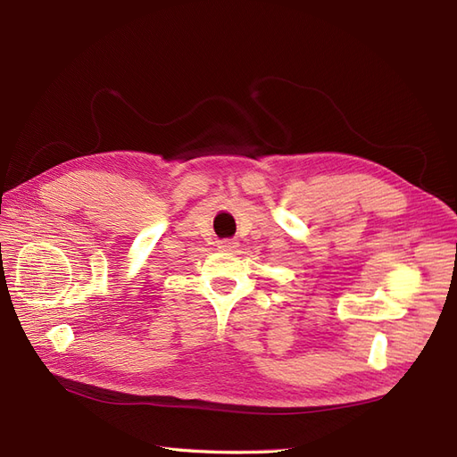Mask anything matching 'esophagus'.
I'll return each mask as SVG.
<instances>
[{
  "label": "esophagus",
  "instance_id": "34e87169",
  "mask_svg": "<svg viewBox=\"0 0 457 457\" xmlns=\"http://www.w3.org/2000/svg\"><path fill=\"white\" fill-rule=\"evenodd\" d=\"M217 247L220 252H234L238 247V242L237 240H230V238H225V240H219L217 242Z\"/></svg>",
  "mask_w": 457,
  "mask_h": 457
}]
</instances>
